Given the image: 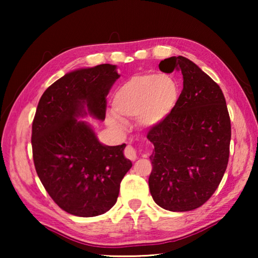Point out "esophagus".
<instances>
[{"label":"esophagus","instance_id":"34e87169","mask_svg":"<svg viewBox=\"0 0 258 258\" xmlns=\"http://www.w3.org/2000/svg\"><path fill=\"white\" fill-rule=\"evenodd\" d=\"M124 154H125V157L126 158H128L130 160H135L138 158V151H137V149H135L134 147H132V146H127L125 148V151H124Z\"/></svg>","mask_w":258,"mask_h":258}]
</instances>
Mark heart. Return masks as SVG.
<instances>
[{"mask_svg": "<svg viewBox=\"0 0 258 258\" xmlns=\"http://www.w3.org/2000/svg\"><path fill=\"white\" fill-rule=\"evenodd\" d=\"M180 90L171 76L140 74L123 83L113 95V110L107 115L109 125L124 132L127 120L137 118L142 128H152L167 118L175 108Z\"/></svg>", "mask_w": 258, "mask_h": 258, "instance_id": "1", "label": "heart"}]
</instances>
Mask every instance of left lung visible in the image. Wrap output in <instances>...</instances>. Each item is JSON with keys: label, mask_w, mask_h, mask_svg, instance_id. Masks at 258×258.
I'll return each instance as SVG.
<instances>
[{"label": "left lung", "mask_w": 258, "mask_h": 258, "mask_svg": "<svg viewBox=\"0 0 258 258\" xmlns=\"http://www.w3.org/2000/svg\"><path fill=\"white\" fill-rule=\"evenodd\" d=\"M163 73L183 75V90L167 118L148 133L149 189L166 211L187 212L212 197L229 161L231 123L223 92L197 64L184 56L160 61Z\"/></svg>", "instance_id": "obj_1"}]
</instances>
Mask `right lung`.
<instances>
[{
    "mask_svg": "<svg viewBox=\"0 0 258 258\" xmlns=\"http://www.w3.org/2000/svg\"><path fill=\"white\" fill-rule=\"evenodd\" d=\"M115 64H99L66 74L40 99L32 131L33 159L47 194L72 215L98 216L118 198L120 182L132 167L126 145L106 146L90 115L106 118V97L119 78Z\"/></svg>",
    "mask_w": 258,
    "mask_h": 258,
    "instance_id": "right-lung-1",
    "label": "right lung"
}]
</instances>
